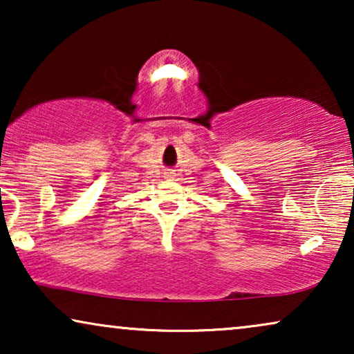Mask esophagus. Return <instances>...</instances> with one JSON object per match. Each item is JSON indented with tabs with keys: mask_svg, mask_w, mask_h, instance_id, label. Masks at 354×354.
<instances>
[{
	"mask_svg": "<svg viewBox=\"0 0 354 354\" xmlns=\"http://www.w3.org/2000/svg\"><path fill=\"white\" fill-rule=\"evenodd\" d=\"M167 178H174V176H172V172H169V174H167Z\"/></svg>",
	"mask_w": 354,
	"mask_h": 354,
	"instance_id": "obj_1",
	"label": "esophagus"
}]
</instances>
